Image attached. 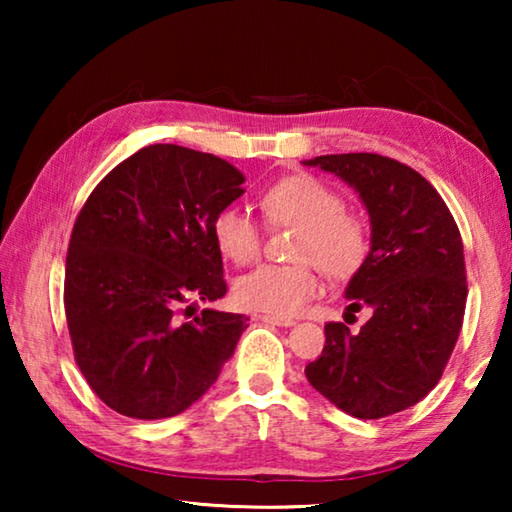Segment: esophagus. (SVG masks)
<instances>
[{
	"label": "esophagus",
	"mask_w": 512,
	"mask_h": 512,
	"mask_svg": "<svg viewBox=\"0 0 512 512\" xmlns=\"http://www.w3.org/2000/svg\"><path fill=\"white\" fill-rule=\"evenodd\" d=\"M259 320H262V323H268V325H275V327H293V325H296V320H293V318H280V316H268V314L259 316Z\"/></svg>",
	"instance_id": "obj_1"
}]
</instances>
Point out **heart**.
<instances>
[{"instance_id":"obj_1","label":"heart","mask_w":512,"mask_h":512,"mask_svg":"<svg viewBox=\"0 0 512 512\" xmlns=\"http://www.w3.org/2000/svg\"><path fill=\"white\" fill-rule=\"evenodd\" d=\"M262 210L271 225H296L300 264H264L241 275L235 298L241 307L268 316L291 318L320 293L318 266L343 280L366 262L368 235L348 216L345 198L307 173L282 178L262 196ZM212 239L228 262L244 266L262 253V228L248 212L225 207L212 221Z\"/></svg>"}]
</instances>
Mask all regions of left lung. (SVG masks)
Here are the masks:
<instances>
[{"mask_svg":"<svg viewBox=\"0 0 512 512\" xmlns=\"http://www.w3.org/2000/svg\"><path fill=\"white\" fill-rule=\"evenodd\" d=\"M302 164L334 173L366 207L370 250L345 298L350 311H372L359 334L327 323L325 348L305 375L354 418H386L438 384L461 334L467 298L461 232L436 189L402 162L341 153Z\"/></svg>","mask_w":512,"mask_h":512,"instance_id":"8db88e82","label":"left lung"}]
</instances>
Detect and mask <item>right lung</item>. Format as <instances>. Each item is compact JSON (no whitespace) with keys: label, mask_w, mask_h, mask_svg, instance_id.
<instances>
[{"label":"right lung","mask_w":512,"mask_h":512,"mask_svg":"<svg viewBox=\"0 0 512 512\" xmlns=\"http://www.w3.org/2000/svg\"><path fill=\"white\" fill-rule=\"evenodd\" d=\"M230 162L176 144L144 146L85 201L69 239L65 314L74 357L112 411L160 420L210 388L246 316L203 309L225 296L212 221L246 192Z\"/></svg>","instance_id":"right-lung-1"}]
</instances>
